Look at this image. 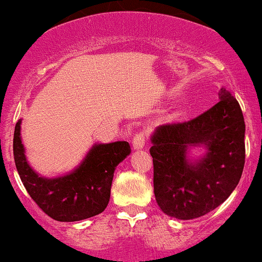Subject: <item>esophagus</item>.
<instances>
[{"label":"esophagus","mask_w":262,"mask_h":262,"mask_svg":"<svg viewBox=\"0 0 262 262\" xmlns=\"http://www.w3.org/2000/svg\"><path fill=\"white\" fill-rule=\"evenodd\" d=\"M146 144V137H145L144 132H139L136 134V136L132 140V146H134L135 150H141L142 147Z\"/></svg>","instance_id":"1"}]
</instances>
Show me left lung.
<instances>
[{"mask_svg":"<svg viewBox=\"0 0 262 262\" xmlns=\"http://www.w3.org/2000/svg\"><path fill=\"white\" fill-rule=\"evenodd\" d=\"M245 120L225 88L219 102L199 117L152 132L154 195L164 214L190 220L210 213L237 187L245 167ZM204 147L201 157L190 150Z\"/></svg>","mask_w":262,"mask_h":262,"instance_id":"1","label":"left lung"}]
</instances>
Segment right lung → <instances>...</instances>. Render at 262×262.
<instances>
[{
    "label": "right lung",
    "instance_id": "right-lung-1",
    "mask_svg": "<svg viewBox=\"0 0 262 262\" xmlns=\"http://www.w3.org/2000/svg\"><path fill=\"white\" fill-rule=\"evenodd\" d=\"M21 121H17L14 132L15 164L37 205L58 222H79L104 211L116 167L131 152L128 142L94 144L71 172L48 178L35 172L28 162L21 141Z\"/></svg>",
    "mask_w": 262,
    "mask_h": 262
}]
</instances>
